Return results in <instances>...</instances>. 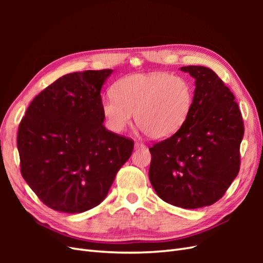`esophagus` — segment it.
I'll list each match as a JSON object with an SVG mask.
<instances>
[{
  "mask_svg": "<svg viewBox=\"0 0 263 263\" xmlns=\"http://www.w3.org/2000/svg\"><path fill=\"white\" fill-rule=\"evenodd\" d=\"M146 146L144 145V144H142V142H139V141H136V142H135V148H145Z\"/></svg>",
  "mask_w": 263,
  "mask_h": 263,
  "instance_id": "esophagus-1",
  "label": "esophagus"
}]
</instances>
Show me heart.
<instances>
[{
    "mask_svg": "<svg viewBox=\"0 0 263 263\" xmlns=\"http://www.w3.org/2000/svg\"><path fill=\"white\" fill-rule=\"evenodd\" d=\"M112 92L101 104L108 128L124 132L135 112L136 124L153 139L176 134L193 104L192 87L185 79L160 71L125 76L114 83Z\"/></svg>",
    "mask_w": 263,
    "mask_h": 263,
    "instance_id": "obj_1",
    "label": "heart"
}]
</instances>
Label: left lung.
Listing matches in <instances>:
<instances>
[{"label":"left lung","instance_id":"left-lung-1","mask_svg":"<svg viewBox=\"0 0 263 263\" xmlns=\"http://www.w3.org/2000/svg\"><path fill=\"white\" fill-rule=\"evenodd\" d=\"M181 70L195 79L192 109L176 134L149 148V180L164 202L200 209L221 198L239 172L245 127L234 94L213 70Z\"/></svg>","mask_w":263,"mask_h":263}]
</instances>
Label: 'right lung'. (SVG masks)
<instances>
[{
  "mask_svg": "<svg viewBox=\"0 0 263 263\" xmlns=\"http://www.w3.org/2000/svg\"><path fill=\"white\" fill-rule=\"evenodd\" d=\"M113 70L59 78L30 102L20 123L21 173L48 208L82 213L106 197L134 141L103 125L101 89Z\"/></svg>",
  "mask_w": 263,
  "mask_h": 263,
  "instance_id": "right-lung-1",
  "label": "right lung"
}]
</instances>
